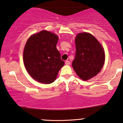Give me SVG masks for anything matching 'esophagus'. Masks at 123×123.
Wrapping results in <instances>:
<instances>
[{"label": "esophagus", "mask_w": 123, "mask_h": 123, "mask_svg": "<svg viewBox=\"0 0 123 123\" xmlns=\"http://www.w3.org/2000/svg\"><path fill=\"white\" fill-rule=\"evenodd\" d=\"M70 62L69 61L67 60L65 61V64H66V65H70Z\"/></svg>", "instance_id": "obj_1"}]
</instances>
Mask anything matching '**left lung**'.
<instances>
[{"instance_id": "obj_1", "label": "left lung", "mask_w": 123, "mask_h": 123, "mask_svg": "<svg viewBox=\"0 0 123 123\" xmlns=\"http://www.w3.org/2000/svg\"><path fill=\"white\" fill-rule=\"evenodd\" d=\"M76 52L72 62L74 71L80 79L87 80L97 75L105 61L102 45L91 34H78L75 39Z\"/></svg>"}]
</instances>
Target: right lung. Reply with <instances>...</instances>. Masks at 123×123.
Masks as SVG:
<instances>
[{
    "mask_svg": "<svg viewBox=\"0 0 123 123\" xmlns=\"http://www.w3.org/2000/svg\"><path fill=\"white\" fill-rule=\"evenodd\" d=\"M57 35L42 31L32 35L27 40L23 52L24 66L34 80L42 83L54 81L65 63L57 49Z\"/></svg>",
    "mask_w": 123,
    "mask_h": 123,
    "instance_id": "1",
    "label": "right lung"
}]
</instances>
